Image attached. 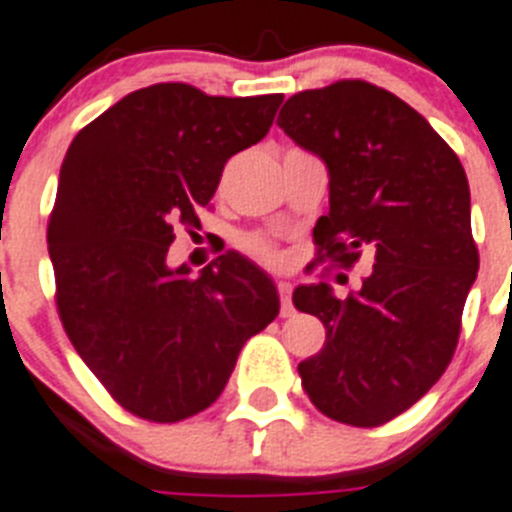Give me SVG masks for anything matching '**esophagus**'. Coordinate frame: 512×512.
<instances>
[{
    "mask_svg": "<svg viewBox=\"0 0 512 512\" xmlns=\"http://www.w3.org/2000/svg\"><path fill=\"white\" fill-rule=\"evenodd\" d=\"M278 296H281V317L294 315V304H291V283L278 281Z\"/></svg>",
    "mask_w": 512,
    "mask_h": 512,
    "instance_id": "34e87169",
    "label": "esophagus"
}]
</instances>
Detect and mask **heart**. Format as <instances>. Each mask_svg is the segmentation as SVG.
Wrapping results in <instances>:
<instances>
[{"label":"heart","instance_id":"b5f03b06","mask_svg":"<svg viewBox=\"0 0 512 512\" xmlns=\"http://www.w3.org/2000/svg\"><path fill=\"white\" fill-rule=\"evenodd\" d=\"M247 247H249V252L260 257V260H268V263H273V260H276V249L270 247L265 239H249Z\"/></svg>","mask_w":512,"mask_h":512}]
</instances>
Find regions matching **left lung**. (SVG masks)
Masks as SVG:
<instances>
[{"label": "left lung", "mask_w": 512, "mask_h": 512, "mask_svg": "<svg viewBox=\"0 0 512 512\" xmlns=\"http://www.w3.org/2000/svg\"><path fill=\"white\" fill-rule=\"evenodd\" d=\"M278 127L328 166L330 210L317 218L325 260L375 255L362 289L296 286L325 346L299 364L309 401L336 422L377 427L411 409L453 359L479 252L461 161L406 101L364 80L304 90Z\"/></svg>", "instance_id": "left-lung-1"}]
</instances>
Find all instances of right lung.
Masks as SVG:
<instances>
[{
  "label": "right lung",
  "instance_id": "obj_1",
  "mask_svg": "<svg viewBox=\"0 0 512 512\" xmlns=\"http://www.w3.org/2000/svg\"><path fill=\"white\" fill-rule=\"evenodd\" d=\"M281 101L150 85L83 127L64 156L46 234L59 317L90 372L140 419L208 409L247 338L281 309L273 278L236 252L197 276L166 263L174 223H200L226 161L268 135Z\"/></svg>",
  "mask_w": 512,
  "mask_h": 512
}]
</instances>
